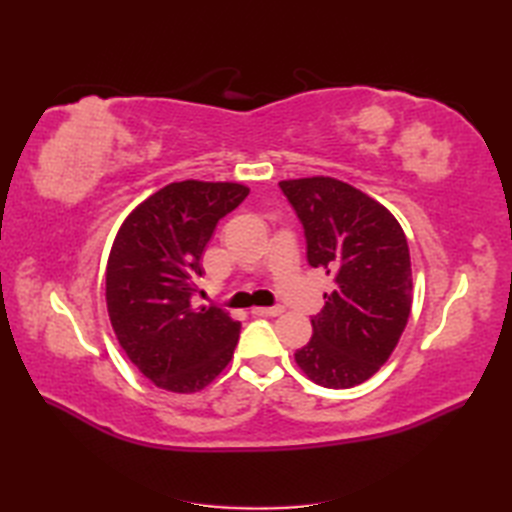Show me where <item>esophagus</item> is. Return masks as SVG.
Masks as SVG:
<instances>
[{
  "instance_id": "34e87169",
  "label": "esophagus",
  "mask_w": 512,
  "mask_h": 512,
  "mask_svg": "<svg viewBox=\"0 0 512 512\" xmlns=\"http://www.w3.org/2000/svg\"><path fill=\"white\" fill-rule=\"evenodd\" d=\"M254 316H280L282 314V307H254L252 309Z\"/></svg>"
}]
</instances>
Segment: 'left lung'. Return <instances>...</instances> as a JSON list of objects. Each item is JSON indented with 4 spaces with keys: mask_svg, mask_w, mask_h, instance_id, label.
I'll use <instances>...</instances> for the list:
<instances>
[{
    "mask_svg": "<svg viewBox=\"0 0 512 512\" xmlns=\"http://www.w3.org/2000/svg\"><path fill=\"white\" fill-rule=\"evenodd\" d=\"M280 190L303 226L307 262L335 280L312 316V339L294 359L316 384L350 389L376 374L406 329L412 307L406 235L376 200L337 179H292Z\"/></svg>",
    "mask_w": 512,
    "mask_h": 512,
    "instance_id": "left-lung-1",
    "label": "left lung"
}]
</instances>
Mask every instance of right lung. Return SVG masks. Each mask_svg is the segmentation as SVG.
Segmentation results:
<instances>
[{"instance_id":"add662e5","label":"right lung","mask_w":512,"mask_h":512,"mask_svg":"<svg viewBox=\"0 0 512 512\" xmlns=\"http://www.w3.org/2000/svg\"><path fill=\"white\" fill-rule=\"evenodd\" d=\"M250 190L239 183H170L123 222L106 267V307L128 359L160 389L194 393L220 376L241 322L192 307L218 222Z\"/></svg>"}]
</instances>
